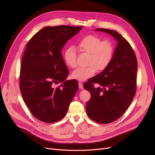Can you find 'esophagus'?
Returning a JSON list of instances; mask_svg holds the SVG:
<instances>
[{
	"instance_id": "obj_1",
	"label": "esophagus",
	"mask_w": 155,
	"mask_h": 155,
	"mask_svg": "<svg viewBox=\"0 0 155 155\" xmlns=\"http://www.w3.org/2000/svg\"><path fill=\"white\" fill-rule=\"evenodd\" d=\"M78 87H79V88L80 89H83V84H82V83L81 82H78Z\"/></svg>"
}]
</instances>
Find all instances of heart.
<instances>
[{"mask_svg":"<svg viewBox=\"0 0 155 155\" xmlns=\"http://www.w3.org/2000/svg\"><path fill=\"white\" fill-rule=\"evenodd\" d=\"M78 49L89 54L87 57V66L78 68L72 74L74 79L84 81L93 77L97 71H104L111 62L114 54V46L111 41L101 39L94 35H88L82 38L77 44ZM64 60L71 68L77 65V54L75 48L69 47L64 52Z\"/></svg>","mask_w":155,"mask_h":155,"instance_id":"1","label":"heart"}]
</instances>
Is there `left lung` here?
<instances>
[{
    "label": "left lung",
    "mask_w": 155,
    "mask_h": 155,
    "mask_svg": "<svg viewBox=\"0 0 155 155\" xmlns=\"http://www.w3.org/2000/svg\"><path fill=\"white\" fill-rule=\"evenodd\" d=\"M95 31L111 35L118 42L108 67L83 85L91 94L86 107L87 116L97 123L107 124L118 119L134 97L137 61L130 45L118 32L102 28ZM94 83L100 86L94 88Z\"/></svg>",
    "instance_id": "1"
}]
</instances>
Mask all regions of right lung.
<instances>
[{
    "instance_id": "add662e5",
    "label": "right lung",
    "mask_w": 155,
    "mask_h": 155,
    "mask_svg": "<svg viewBox=\"0 0 155 155\" xmlns=\"http://www.w3.org/2000/svg\"><path fill=\"white\" fill-rule=\"evenodd\" d=\"M82 26H48L29 41L21 61L19 85L31 114L45 123L62 119L78 88L75 80H65L69 71L61 50ZM62 82L54 87V84Z\"/></svg>"
}]
</instances>
